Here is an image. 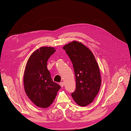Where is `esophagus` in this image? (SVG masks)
I'll return each instance as SVG.
<instances>
[{
	"mask_svg": "<svg viewBox=\"0 0 131 131\" xmlns=\"http://www.w3.org/2000/svg\"><path fill=\"white\" fill-rule=\"evenodd\" d=\"M59 85H60V86H61V87H62H62L64 86V83H63V82H61V83H60L59 84Z\"/></svg>",
	"mask_w": 131,
	"mask_h": 131,
	"instance_id": "esophagus-1",
	"label": "esophagus"
}]
</instances>
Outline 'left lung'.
Wrapping results in <instances>:
<instances>
[{
  "instance_id": "obj_1",
  "label": "left lung",
  "mask_w": 131,
  "mask_h": 131,
  "mask_svg": "<svg viewBox=\"0 0 131 131\" xmlns=\"http://www.w3.org/2000/svg\"><path fill=\"white\" fill-rule=\"evenodd\" d=\"M73 64L76 88L71 94L80 106L92 103L101 86V75L95 58L89 48L81 42L73 41L63 47Z\"/></svg>"
}]
</instances>
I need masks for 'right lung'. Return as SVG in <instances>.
Returning <instances> with one entry per match:
<instances>
[{"label":"right lung","instance_id":"right-lung-1","mask_svg":"<svg viewBox=\"0 0 131 131\" xmlns=\"http://www.w3.org/2000/svg\"><path fill=\"white\" fill-rule=\"evenodd\" d=\"M55 51L53 47H41L32 53L26 64L24 89L28 97L39 107L50 106L61 88L52 80L47 68V61Z\"/></svg>","mask_w":131,"mask_h":131}]
</instances>
